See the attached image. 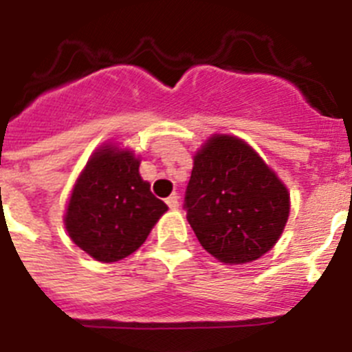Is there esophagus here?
<instances>
[{
  "label": "esophagus",
  "instance_id": "1",
  "mask_svg": "<svg viewBox=\"0 0 352 352\" xmlns=\"http://www.w3.org/2000/svg\"><path fill=\"white\" fill-rule=\"evenodd\" d=\"M166 203H167V206L170 208V210H178V206H179V203H178V195H176V194L169 195V197L166 199Z\"/></svg>",
  "mask_w": 352,
  "mask_h": 352
}]
</instances>
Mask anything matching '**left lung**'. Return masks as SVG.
I'll use <instances>...</instances> for the list:
<instances>
[{"label": "left lung", "mask_w": 352, "mask_h": 352, "mask_svg": "<svg viewBox=\"0 0 352 352\" xmlns=\"http://www.w3.org/2000/svg\"><path fill=\"white\" fill-rule=\"evenodd\" d=\"M289 206L284 183L241 139L213 135L194 157L183 208L199 243L220 263H252L272 250Z\"/></svg>", "instance_id": "8db88e82"}]
</instances>
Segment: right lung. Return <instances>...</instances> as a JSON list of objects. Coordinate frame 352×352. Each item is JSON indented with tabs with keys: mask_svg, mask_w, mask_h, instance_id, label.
Masks as SVG:
<instances>
[{
	"mask_svg": "<svg viewBox=\"0 0 352 352\" xmlns=\"http://www.w3.org/2000/svg\"><path fill=\"white\" fill-rule=\"evenodd\" d=\"M166 211L167 204L141 178L133 153L102 146L77 178L65 227L72 241L93 259L116 263L144 243Z\"/></svg>",
	"mask_w": 352,
	"mask_h": 352,
	"instance_id": "obj_1",
	"label": "right lung"
}]
</instances>
